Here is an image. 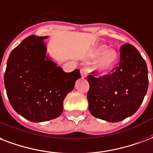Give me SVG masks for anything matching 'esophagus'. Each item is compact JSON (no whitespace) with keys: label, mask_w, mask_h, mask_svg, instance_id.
<instances>
[{"label":"esophagus","mask_w":153,"mask_h":153,"mask_svg":"<svg viewBox=\"0 0 153 153\" xmlns=\"http://www.w3.org/2000/svg\"><path fill=\"white\" fill-rule=\"evenodd\" d=\"M80 73H81V75H82V79H84V78H86L87 75H88V70H87V69H84V68H82V69L80 70Z\"/></svg>","instance_id":"esophagus-1"}]
</instances>
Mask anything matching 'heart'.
<instances>
[{"label": "heart", "mask_w": 153, "mask_h": 153, "mask_svg": "<svg viewBox=\"0 0 153 153\" xmlns=\"http://www.w3.org/2000/svg\"><path fill=\"white\" fill-rule=\"evenodd\" d=\"M93 58H97L95 65L96 70L100 72H105L111 70L116 64L117 60V54L116 51L108 50V47L105 45H100L95 48L91 54Z\"/></svg>", "instance_id": "heart-1"}]
</instances>
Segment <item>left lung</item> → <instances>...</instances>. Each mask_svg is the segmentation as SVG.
I'll list each match as a JSON object with an SVG mask.
<instances>
[{
	"instance_id": "obj_1",
	"label": "left lung",
	"mask_w": 153,
	"mask_h": 153,
	"mask_svg": "<svg viewBox=\"0 0 153 153\" xmlns=\"http://www.w3.org/2000/svg\"><path fill=\"white\" fill-rule=\"evenodd\" d=\"M111 72L103 76L91 72L88 76V108L95 117L117 123L133 115L143 102L149 88L148 67L140 52L125 44Z\"/></svg>"
}]
</instances>
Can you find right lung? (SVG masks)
Here are the masks:
<instances>
[{"mask_svg": "<svg viewBox=\"0 0 153 153\" xmlns=\"http://www.w3.org/2000/svg\"><path fill=\"white\" fill-rule=\"evenodd\" d=\"M30 36L11 52L4 82L13 109L33 123L59 117L63 100L81 78L79 70L66 73L46 56L44 39Z\"/></svg>", "mask_w": 153, "mask_h": 153, "instance_id": "right-lung-1", "label": "right lung"}]
</instances>
